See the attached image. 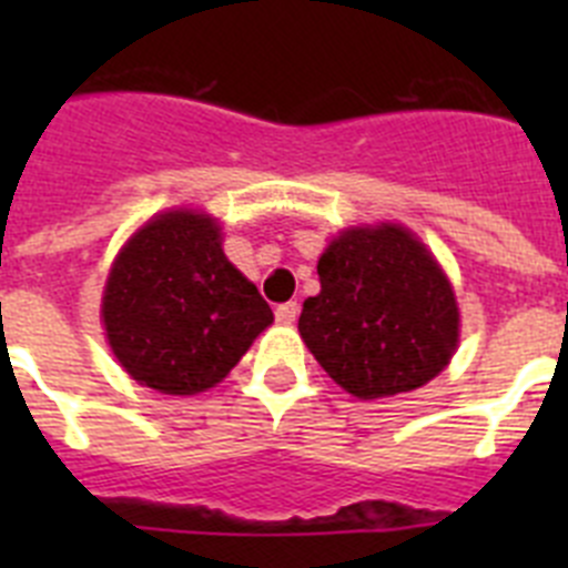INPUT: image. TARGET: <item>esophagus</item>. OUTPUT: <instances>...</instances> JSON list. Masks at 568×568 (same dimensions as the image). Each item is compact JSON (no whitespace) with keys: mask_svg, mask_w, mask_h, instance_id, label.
Listing matches in <instances>:
<instances>
[{"mask_svg":"<svg viewBox=\"0 0 568 568\" xmlns=\"http://www.w3.org/2000/svg\"><path fill=\"white\" fill-rule=\"evenodd\" d=\"M295 318H298V304H295V301H287V304H278V307H275V321L284 324V327H290Z\"/></svg>","mask_w":568,"mask_h":568,"instance_id":"1","label":"esophagus"}]
</instances>
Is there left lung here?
<instances>
[{
	"label": "left lung",
	"mask_w": 568,
	"mask_h": 568,
	"mask_svg": "<svg viewBox=\"0 0 568 568\" xmlns=\"http://www.w3.org/2000/svg\"><path fill=\"white\" fill-rule=\"evenodd\" d=\"M298 333L329 378L364 400L409 393L449 364L458 304L438 261L398 224L341 233Z\"/></svg>",
	"instance_id": "left-lung-1"
}]
</instances>
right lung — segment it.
<instances>
[{
  "label": "right lung",
  "instance_id": "add662e5",
  "mask_svg": "<svg viewBox=\"0 0 568 568\" xmlns=\"http://www.w3.org/2000/svg\"><path fill=\"white\" fill-rule=\"evenodd\" d=\"M108 341L139 384L193 395L224 378L273 310L224 258L213 219L190 210L144 224L110 270Z\"/></svg>",
  "mask_w": 568,
  "mask_h": 568
}]
</instances>
